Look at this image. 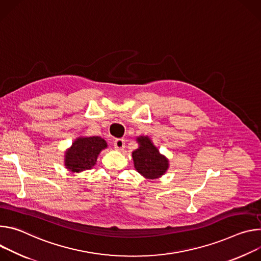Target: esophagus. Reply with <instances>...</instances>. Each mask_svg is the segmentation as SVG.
<instances>
[{"mask_svg":"<svg viewBox=\"0 0 261 261\" xmlns=\"http://www.w3.org/2000/svg\"><path fill=\"white\" fill-rule=\"evenodd\" d=\"M114 146L117 150H122L125 147V141L124 139H116L114 141Z\"/></svg>","mask_w":261,"mask_h":261,"instance_id":"esophagus-1","label":"esophagus"}]
</instances>
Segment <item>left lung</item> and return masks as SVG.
Here are the masks:
<instances>
[{
  "label": "left lung",
  "mask_w": 261,
  "mask_h": 261,
  "mask_svg": "<svg viewBox=\"0 0 261 261\" xmlns=\"http://www.w3.org/2000/svg\"><path fill=\"white\" fill-rule=\"evenodd\" d=\"M140 147L133 152L136 170L146 178H158L168 169V160L160 154L158 148L147 137H139Z\"/></svg>",
  "instance_id": "1"
}]
</instances>
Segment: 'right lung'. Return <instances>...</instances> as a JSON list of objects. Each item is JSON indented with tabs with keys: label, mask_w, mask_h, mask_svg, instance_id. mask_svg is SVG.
<instances>
[{
	"label": "right lung",
	"mask_w": 261,
	"mask_h": 261,
	"mask_svg": "<svg viewBox=\"0 0 261 261\" xmlns=\"http://www.w3.org/2000/svg\"><path fill=\"white\" fill-rule=\"evenodd\" d=\"M107 147V143L100 137L79 138L65 154V166L72 172L91 169L99 152Z\"/></svg>",
	"instance_id": "add662e5"
}]
</instances>
